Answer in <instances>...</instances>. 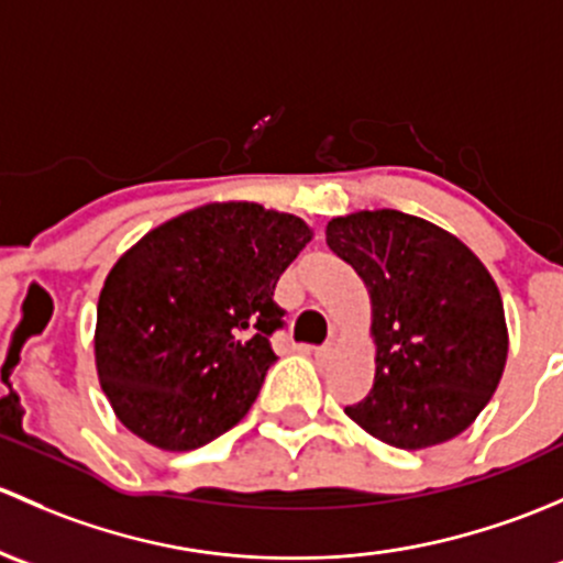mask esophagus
Masks as SVG:
<instances>
[{"label": "esophagus", "instance_id": "1", "mask_svg": "<svg viewBox=\"0 0 563 563\" xmlns=\"http://www.w3.org/2000/svg\"><path fill=\"white\" fill-rule=\"evenodd\" d=\"M330 352H333V344H322L314 350V357L317 361H324V357H330Z\"/></svg>", "mask_w": 563, "mask_h": 563}]
</instances>
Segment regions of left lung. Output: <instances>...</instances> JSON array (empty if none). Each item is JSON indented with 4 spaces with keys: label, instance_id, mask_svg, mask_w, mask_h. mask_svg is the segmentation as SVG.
<instances>
[{
    "label": "left lung",
    "instance_id": "8db88e82",
    "mask_svg": "<svg viewBox=\"0 0 563 563\" xmlns=\"http://www.w3.org/2000/svg\"><path fill=\"white\" fill-rule=\"evenodd\" d=\"M324 239L371 295L374 387L346 415L398 450L466 431L496 393L509 350L488 268L453 233L393 208L330 219Z\"/></svg>",
    "mask_w": 563,
    "mask_h": 563
}]
</instances>
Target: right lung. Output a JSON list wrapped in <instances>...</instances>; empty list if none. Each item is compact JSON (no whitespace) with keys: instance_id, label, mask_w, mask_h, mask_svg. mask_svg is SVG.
Masks as SVG:
<instances>
[{"instance_id":"1","label":"right lung","mask_w":563,"mask_h":563,"mask_svg":"<svg viewBox=\"0 0 563 563\" xmlns=\"http://www.w3.org/2000/svg\"><path fill=\"white\" fill-rule=\"evenodd\" d=\"M311 228L257 202H208L159 224L110 268L97 376L143 442L187 453L243 420L274 366V289Z\"/></svg>"}]
</instances>
